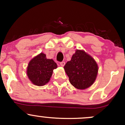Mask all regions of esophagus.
<instances>
[{
  "label": "esophagus",
  "instance_id": "esophagus-1",
  "mask_svg": "<svg viewBox=\"0 0 125 125\" xmlns=\"http://www.w3.org/2000/svg\"><path fill=\"white\" fill-rule=\"evenodd\" d=\"M60 65H61L62 66H64V65H65V62H62L60 63Z\"/></svg>",
  "mask_w": 125,
  "mask_h": 125
}]
</instances>
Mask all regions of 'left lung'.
Masks as SVG:
<instances>
[{
  "instance_id": "obj_1",
  "label": "left lung",
  "mask_w": 125,
  "mask_h": 125,
  "mask_svg": "<svg viewBox=\"0 0 125 125\" xmlns=\"http://www.w3.org/2000/svg\"><path fill=\"white\" fill-rule=\"evenodd\" d=\"M72 85L79 89L91 86L96 79L98 66L94 59L83 50H77L64 66Z\"/></svg>"
}]
</instances>
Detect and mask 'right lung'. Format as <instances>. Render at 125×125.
Returning a JSON list of instances; mask_svg holds the SVG:
<instances>
[{
    "instance_id": "1",
    "label": "right lung",
    "mask_w": 125,
    "mask_h": 125,
    "mask_svg": "<svg viewBox=\"0 0 125 125\" xmlns=\"http://www.w3.org/2000/svg\"><path fill=\"white\" fill-rule=\"evenodd\" d=\"M57 68L52 59H48L41 52L31 59L27 67V75L30 81L37 86H43L49 82L53 70Z\"/></svg>"
}]
</instances>
